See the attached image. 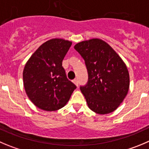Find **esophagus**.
<instances>
[{"instance_id":"obj_1","label":"esophagus","mask_w":149,"mask_h":149,"mask_svg":"<svg viewBox=\"0 0 149 149\" xmlns=\"http://www.w3.org/2000/svg\"><path fill=\"white\" fill-rule=\"evenodd\" d=\"M73 83H74V84H75L76 86H78V84H79V83H78V80H77V79H74V80H73Z\"/></svg>"}]
</instances>
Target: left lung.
<instances>
[{
	"label": "left lung",
	"mask_w": 149,
	"mask_h": 149,
	"mask_svg": "<svg viewBox=\"0 0 149 149\" xmlns=\"http://www.w3.org/2000/svg\"><path fill=\"white\" fill-rule=\"evenodd\" d=\"M74 47L84 59L88 70V80L80 86V91L88 107L101 115L116 110L130 88V74L124 62L102 39L83 41Z\"/></svg>",
	"instance_id": "1"
}]
</instances>
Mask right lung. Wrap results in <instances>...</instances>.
Listing matches in <instances>:
<instances>
[{
  "instance_id": "right-lung-1",
  "label": "right lung",
  "mask_w": 149,
  "mask_h": 149,
  "mask_svg": "<svg viewBox=\"0 0 149 149\" xmlns=\"http://www.w3.org/2000/svg\"><path fill=\"white\" fill-rule=\"evenodd\" d=\"M72 42L52 39L42 44L31 56L23 70L27 96L39 109L54 111L69 100L76 86L66 77L62 61Z\"/></svg>"
}]
</instances>
